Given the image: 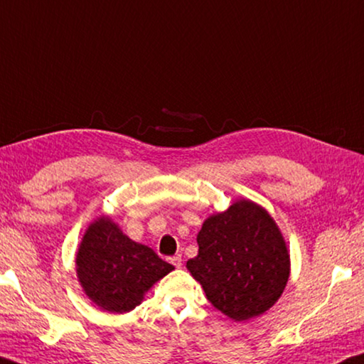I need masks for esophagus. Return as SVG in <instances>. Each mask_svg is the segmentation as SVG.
I'll return each instance as SVG.
<instances>
[{
	"mask_svg": "<svg viewBox=\"0 0 364 364\" xmlns=\"http://www.w3.org/2000/svg\"><path fill=\"white\" fill-rule=\"evenodd\" d=\"M170 262L173 264V266L176 267V269H180L181 266H183V259H181V255H176V256H173V257H170Z\"/></svg>",
	"mask_w": 364,
	"mask_h": 364,
	"instance_id": "1",
	"label": "esophagus"
}]
</instances>
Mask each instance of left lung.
<instances>
[{
	"mask_svg": "<svg viewBox=\"0 0 364 364\" xmlns=\"http://www.w3.org/2000/svg\"><path fill=\"white\" fill-rule=\"evenodd\" d=\"M199 255L186 262L207 299L235 321L262 315L289 279V253L261 205L240 199L211 215L197 234Z\"/></svg>",
	"mask_w": 364,
	"mask_h": 364,
	"instance_id": "obj_1",
	"label": "left lung"
}]
</instances>
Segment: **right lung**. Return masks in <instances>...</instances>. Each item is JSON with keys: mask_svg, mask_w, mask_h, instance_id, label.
Instances as JSON below:
<instances>
[{"mask_svg": "<svg viewBox=\"0 0 364 364\" xmlns=\"http://www.w3.org/2000/svg\"><path fill=\"white\" fill-rule=\"evenodd\" d=\"M173 269L149 247L129 239L109 216L90 223L76 255L84 293L111 314L140 306L144 293Z\"/></svg>", "mask_w": 364, "mask_h": 364, "instance_id": "obj_1", "label": "right lung"}]
</instances>
